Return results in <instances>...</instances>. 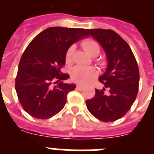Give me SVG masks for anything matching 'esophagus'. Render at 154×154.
<instances>
[{
  "mask_svg": "<svg viewBox=\"0 0 154 154\" xmlns=\"http://www.w3.org/2000/svg\"><path fill=\"white\" fill-rule=\"evenodd\" d=\"M76 88H77L78 89H80V90H81V89H84V86H83V85H80V84H78V85H76Z\"/></svg>",
  "mask_w": 154,
  "mask_h": 154,
  "instance_id": "esophagus-1",
  "label": "esophagus"
}]
</instances>
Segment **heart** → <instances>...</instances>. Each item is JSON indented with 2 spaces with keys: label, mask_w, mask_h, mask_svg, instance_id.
Listing matches in <instances>:
<instances>
[{
  "label": "heart",
  "mask_w": 154,
  "mask_h": 154,
  "mask_svg": "<svg viewBox=\"0 0 154 154\" xmlns=\"http://www.w3.org/2000/svg\"><path fill=\"white\" fill-rule=\"evenodd\" d=\"M82 47L90 56H96L99 52V45L97 42L92 40H87L82 43ZM73 48L70 47L65 55V60L70 62L72 59ZM97 75V71L93 67H82L75 66L71 71V78L75 82L80 84H86L91 81Z\"/></svg>",
  "instance_id": "b5f03b06"
}]
</instances>
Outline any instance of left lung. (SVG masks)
I'll list each match as a JSON object with an SVG mask.
<instances>
[{
  "mask_svg": "<svg viewBox=\"0 0 154 154\" xmlns=\"http://www.w3.org/2000/svg\"><path fill=\"white\" fill-rule=\"evenodd\" d=\"M89 35L101 45L106 55L107 68L99 78L104 84L96 89L93 98L85 101L92 116L103 122H113L130 110L138 93V65L129 45L109 29H88Z\"/></svg>",
  "mask_w": 154,
  "mask_h": 154,
  "instance_id": "8db88e82",
  "label": "left lung"
}]
</instances>
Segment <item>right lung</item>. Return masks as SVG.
<instances>
[{"label":"right lung","instance_id":"obj_1","mask_svg":"<svg viewBox=\"0 0 154 154\" xmlns=\"http://www.w3.org/2000/svg\"><path fill=\"white\" fill-rule=\"evenodd\" d=\"M83 28L51 27L30 42L19 62L15 89L19 102L32 117L47 119L60 112L75 84L64 83L69 74L61 72L72 45L86 38Z\"/></svg>","mask_w":154,"mask_h":154}]
</instances>
